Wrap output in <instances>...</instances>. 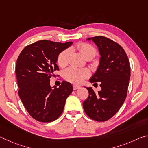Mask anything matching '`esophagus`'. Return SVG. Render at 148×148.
<instances>
[{"label":"esophagus","instance_id":"1","mask_svg":"<svg viewBox=\"0 0 148 148\" xmlns=\"http://www.w3.org/2000/svg\"><path fill=\"white\" fill-rule=\"evenodd\" d=\"M79 88H80V86H77V85H74V86H73L74 90H78V89H79Z\"/></svg>","mask_w":148,"mask_h":148}]
</instances>
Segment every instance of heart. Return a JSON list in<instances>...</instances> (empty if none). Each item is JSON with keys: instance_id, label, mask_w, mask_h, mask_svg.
<instances>
[{"instance_id": "b5f03b06", "label": "heart", "mask_w": 148, "mask_h": 148, "mask_svg": "<svg viewBox=\"0 0 148 148\" xmlns=\"http://www.w3.org/2000/svg\"><path fill=\"white\" fill-rule=\"evenodd\" d=\"M78 49L82 55L84 56V57L86 58L89 57L93 58L97 54V51L94 47L88 43H80L78 46ZM69 50L63 51L59 54L57 62L60 66L64 67L67 65L69 62ZM63 76H64V78L70 82L80 84L82 83L84 79L90 76V72L86 69H78L74 67H70L64 70L63 72Z\"/></svg>"}]
</instances>
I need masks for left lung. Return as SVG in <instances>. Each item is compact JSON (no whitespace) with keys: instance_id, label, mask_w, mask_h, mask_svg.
<instances>
[{"instance_id":"obj_1","label":"left lung","mask_w":148,"mask_h":148,"mask_svg":"<svg viewBox=\"0 0 148 148\" xmlns=\"http://www.w3.org/2000/svg\"><path fill=\"white\" fill-rule=\"evenodd\" d=\"M87 40L93 41L101 56L99 66L90 82H100L101 90L95 93L91 87H86L89 96L84 101L83 107L91 119L106 121L125 102L130 78V62L123 48L111 39L96 36Z\"/></svg>"}]
</instances>
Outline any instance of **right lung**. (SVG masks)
<instances>
[{"label": "right lung", "instance_id": "1", "mask_svg": "<svg viewBox=\"0 0 148 148\" xmlns=\"http://www.w3.org/2000/svg\"><path fill=\"white\" fill-rule=\"evenodd\" d=\"M72 42L65 43L41 40L25 47L20 54L16 75L20 99L30 115L42 123L55 121L64 110L66 98L73 91L63 81L58 88L50 85L59 54Z\"/></svg>", "mask_w": 148, "mask_h": 148}]
</instances>
